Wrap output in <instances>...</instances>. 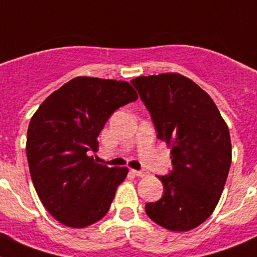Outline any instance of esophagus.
Instances as JSON below:
<instances>
[{
    "label": "esophagus",
    "mask_w": 257,
    "mask_h": 257,
    "mask_svg": "<svg viewBox=\"0 0 257 257\" xmlns=\"http://www.w3.org/2000/svg\"><path fill=\"white\" fill-rule=\"evenodd\" d=\"M131 171H133V174L135 175V176H139V178H143V176L147 175V172L145 171H138V170H131Z\"/></svg>",
    "instance_id": "1"
}]
</instances>
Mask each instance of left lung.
<instances>
[{
	"mask_svg": "<svg viewBox=\"0 0 257 257\" xmlns=\"http://www.w3.org/2000/svg\"><path fill=\"white\" fill-rule=\"evenodd\" d=\"M151 113L157 138L171 147L172 170L158 176L162 198L145 205L158 225L172 231L197 228L213 212L231 163L229 128L207 92L178 73L131 81Z\"/></svg>",
	"mask_w": 257,
	"mask_h": 257,
	"instance_id": "left-lung-1",
	"label": "left lung"
}]
</instances>
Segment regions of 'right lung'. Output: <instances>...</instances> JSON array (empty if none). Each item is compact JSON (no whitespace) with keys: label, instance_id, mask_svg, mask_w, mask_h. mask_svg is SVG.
<instances>
[{"label":"right lung","instance_id":"obj_1","mask_svg":"<svg viewBox=\"0 0 257 257\" xmlns=\"http://www.w3.org/2000/svg\"><path fill=\"white\" fill-rule=\"evenodd\" d=\"M138 94L124 81L76 77L52 92L29 122L27 158L35 189L64 225L85 228L105 216L127 167L96 163L97 136Z\"/></svg>","mask_w":257,"mask_h":257}]
</instances>
